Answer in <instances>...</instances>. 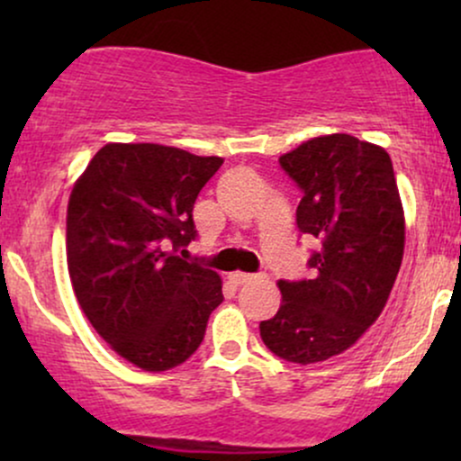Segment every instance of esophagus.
Returning a JSON list of instances; mask_svg holds the SVG:
<instances>
[{
    "label": "esophagus",
    "instance_id": "1",
    "mask_svg": "<svg viewBox=\"0 0 461 461\" xmlns=\"http://www.w3.org/2000/svg\"><path fill=\"white\" fill-rule=\"evenodd\" d=\"M253 277H256V275H251V273H240V271H236V273H231V275H230L231 282L238 284V285H240V284H247V282H251Z\"/></svg>",
    "mask_w": 461,
    "mask_h": 461
}]
</instances>
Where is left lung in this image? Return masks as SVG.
<instances>
[{
	"instance_id": "8db88e82",
	"label": "left lung",
	"mask_w": 461,
	"mask_h": 461,
	"mask_svg": "<svg viewBox=\"0 0 461 461\" xmlns=\"http://www.w3.org/2000/svg\"><path fill=\"white\" fill-rule=\"evenodd\" d=\"M279 167L303 193L297 227L319 249L310 279H279L282 305L260 336L285 362L316 364L356 345L385 308L403 260V208L390 156L356 136L312 139Z\"/></svg>"
}]
</instances>
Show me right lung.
I'll return each instance as SVG.
<instances>
[{
	"mask_svg": "<svg viewBox=\"0 0 461 461\" xmlns=\"http://www.w3.org/2000/svg\"><path fill=\"white\" fill-rule=\"evenodd\" d=\"M221 164L177 147L110 142L73 186L67 264L77 303L142 370L186 362L223 301L219 275L176 253L197 238L194 201Z\"/></svg>",
	"mask_w": 461,
	"mask_h": 461,
	"instance_id": "1",
	"label": "right lung"
}]
</instances>
